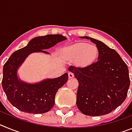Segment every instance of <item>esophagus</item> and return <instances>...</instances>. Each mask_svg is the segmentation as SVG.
<instances>
[{
	"mask_svg": "<svg viewBox=\"0 0 132 132\" xmlns=\"http://www.w3.org/2000/svg\"><path fill=\"white\" fill-rule=\"evenodd\" d=\"M68 76H69V78H73V77H74V73H73V72L69 71L68 73Z\"/></svg>",
	"mask_w": 132,
	"mask_h": 132,
	"instance_id": "obj_1",
	"label": "esophagus"
}]
</instances>
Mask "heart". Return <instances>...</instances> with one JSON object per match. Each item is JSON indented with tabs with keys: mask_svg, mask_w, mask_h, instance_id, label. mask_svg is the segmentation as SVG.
Here are the masks:
<instances>
[{
	"mask_svg": "<svg viewBox=\"0 0 132 132\" xmlns=\"http://www.w3.org/2000/svg\"><path fill=\"white\" fill-rule=\"evenodd\" d=\"M66 54L71 60H76L77 65H88L93 63L98 54L97 47L93 44H76L66 49Z\"/></svg>",
	"mask_w": 132,
	"mask_h": 132,
	"instance_id": "b5f03b06",
	"label": "heart"
}]
</instances>
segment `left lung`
I'll return each instance as SVG.
<instances>
[{"label": "left lung", "instance_id": "1", "mask_svg": "<svg viewBox=\"0 0 132 132\" xmlns=\"http://www.w3.org/2000/svg\"><path fill=\"white\" fill-rule=\"evenodd\" d=\"M98 50V61L85 67L70 66L79 81L77 106L82 114L98 116L108 114L126 98L130 80L126 63L113 49L88 38Z\"/></svg>", "mask_w": 132, "mask_h": 132}]
</instances>
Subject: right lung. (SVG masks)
<instances>
[{"label":"right lung","mask_w":132,"mask_h":132,"mask_svg":"<svg viewBox=\"0 0 132 132\" xmlns=\"http://www.w3.org/2000/svg\"><path fill=\"white\" fill-rule=\"evenodd\" d=\"M67 39L60 34H49L34 38L28 44L11 55L3 66L2 88L9 102L19 110L30 114H44L53 108L58 89L68 80L66 73L57 78L46 79L36 84L19 80L17 70L29 54L33 52L49 53L44 50Z\"/></svg>","instance_id":"1"}]
</instances>
